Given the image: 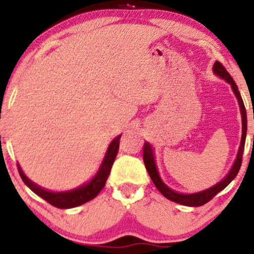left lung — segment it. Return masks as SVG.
<instances>
[{
	"instance_id": "obj_1",
	"label": "left lung",
	"mask_w": 254,
	"mask_h": 254,
	"mask_svg": "<svg viewBox=\"0 0 254 254\" xmlns=\"http://www.w3.org/2000/svg\"><path fill=\"white\" fill-rule=\"evenodd\" d=\"M212 71L216 73L219 77L225 79L226 82H229L232 87V91H234L235 96H236L238 104H240L241 109V115H242V137H241V145L240 148H238L237 157L235 160L234 166H232L231 171L229 172V175L225 177L221 182H219L217 184L212 186L211 188L205 189L203 191H199V193H193V194H182L178 193V191L172 190L170 187L166 186L165 183L161 179L160 175L157 172V167H156L155 162V156H153V150L151 147V145L148 142L143 143V163H145V167L147 170L148 175H150L151 179H152L153 184L156 186V188L161 191L163 196H166L170 200L175 201V203L182 204V205L187 206H201L204 204H206L207 201L211 200L215 195H216L219 191H221L222 189L226 188L230 183L235 179V177L237 176L238 171H240L241 165H242V155L243 150H245V142H246V134H247V113H246L245 104H243L242 97H241L240 92H238L237 84L235 83L234 78L230 76V73L227 72L226 68L224 67L221 63L216 61L214 64V67H212Z\"/></svg>"
}]
</instances>
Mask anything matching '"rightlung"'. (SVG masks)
<instances>
[{"instance_id": "add662e5", "label": "right lung", "mask_w": 254, "mask_h": 254, "mask_svg": "<svg viewBox=\"0 0 254 254\" xmlns=\"http://www.w3.org/2000/svg\"><path fill=\"white\" fill-rule=\"evenodd\" d=\"M122 135L115 137L114 140L109 145L108 150H107L104 160L102 162L101 167H99L97 175L88 182V183L83 184V186L78 187V188L72 189L68 191H49L47 189L42 188L38 184L33 183L27 176L23 173L22 168L18 165V172H19L20 178L24 182L25 186L29 187L37 195L47 200L49 204L53 206L59 207V209H70V207H76L82 204L87 203V201L92 200L96 198L99 194V191L104 188L106 182L108 179L109 173H111L113 162H114L115 157H117L118 150H119V140Z\"/></svg>"}]
</instances>
